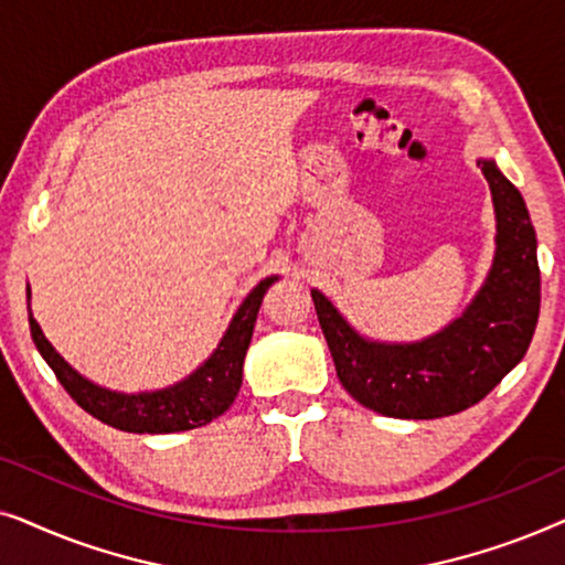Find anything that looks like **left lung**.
Instances as JSON below:
<instances>
[{
  "mask_svg": "<svg viewBox=\"0 0 565 565\" xmlns=\"http://www.w3.org/2000/svg\"><path fill=\"white\" fill-rule=\"evenodd\" d=\"M478 164L493 200L497 249L458 319L416 342H381L360 334L321 290H311L339 383L383 416L439 419L466 412L520 365L535 334L540 267L527 205L497 161Z\"/></svg>",
  "mask_w": 565,
  "mask_h": 565,
  "instance_id": "8db88e82",
  "label": "left lung"
}]
</instances>
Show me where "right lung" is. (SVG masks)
<instances>
[{
  "label": "right lung",
  "instance_id": "add662e5",
  "mask_svg": "<svg viewBox=\"0 0 565 565\" xmlns=\"http://www.w3.org/2000/svg\"><path fill=\"white\" fill-rule=\"evenodd\" d=\"M280 277H265L249 296L236 308L228 329L223 331L218 347L203 365L192 370L188 377L177 381L159 391L141 393H122L97 385L89 377H84L79 370H74L61 358L43 329L38 327L30 311V285H28V321L30 334L38 352L49 362V367L56 373L61 385L68 391L76 404L95 419L110 424L115 429L134 431V435H169V431H188L198 429L218 419L228 406L234 404L238 388H242L244 358L249 350L254 321H257L262 298L269 290V285Z\"/></svg>",
  "mask_w": 565,
  "mask_h": 565
}]
</instances>
